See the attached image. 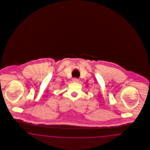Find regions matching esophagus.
<instances>
[{"instance_id": "1", "label": "esophagus", "mask_w": 150, "mask_h": 150, "mask_svg": "<svg viewBox=\"0 0 150 150\" xmlns=\"http://www.w3.org/2000/svg\"><path fill=\"white\" fill-rule=\"evenodd\" d=\"M72 81L74 83H78L79 82V79L77 78H74L72 79Z\"/></svg>"}]
</instances>
